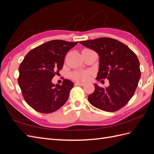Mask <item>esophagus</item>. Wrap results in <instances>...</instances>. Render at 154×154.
<instances>
[{"instance_id": "1", "label": "esophagus", "mask_w": 154, "mask_h": 154, "mask_svg": "<svg viewBox=\"0 0 154 154\" xmlns=\"http://www.w3.org/2000/svg\"><path fill=\"white\" fill-rule=\"evenodd\" d=\"M75 85H78V86H84L85 84V83H83V82H75Z\"/></svg>"}]
</instances>
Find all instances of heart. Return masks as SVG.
Masks as SVG:
<instances>
[{
  "label": "heart",
  "instance_id": "b5f03b06",
  "mask_svg": "<svg viewBox=\"0 0 154 154\" xmlns=\"http://www.w3.org/2000/svg\"><path fill=\"white\" fill-rule=\"evenodd\" d=\"M72 76L75 80L80 81H87L90 78V73L88 72H80L73 73Z\"/></svg>",
  "mask_w": 154,
  "mask_h": 154
}]
</instances>
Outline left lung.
Masks as SVG:
<instances>
[{
	"label": "left lung",
	"mask_w": 154,
	"mask_h": 154,
	"mask_svg": "<svg viewBox=\"0 0 154 154\" xmlns=\"http://www.w3.org/2000/svg\"><path fill=\"white\" fill-rule=\"evenodd\" d=\"M79 43L95 51L100 57L96 79L109 81L107 88L97 84L88 100L94 107L107 112H115L128 103L133 96L140 78V63L129 47L116 39L100 38Z\"/></svg>",
	"instance_id": "8db88e82"
}]
</instances>
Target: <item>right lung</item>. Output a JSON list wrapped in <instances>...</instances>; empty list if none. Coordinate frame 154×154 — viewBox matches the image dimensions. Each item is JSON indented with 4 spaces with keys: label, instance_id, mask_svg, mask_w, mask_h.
Masks as SVG:
<instances>
[{
    "label": "right lung",
    "instance_id": "1",
    "mask_svg": "<svg viewBox=\"0 0 154 154\" xmlns=\"http://www.w3.org/2000/svg\"><path fill=\"white\" fill-rule=\"evenodd\" d=\"M77 42L52 40L28 53L19 68L18 83L25 100L42 113L57 111L68 100L74 84L68 79L54 85L53 77L62 69L65 56Z\"/></svg>",
    "mask_w": 154,
    "mask_h": 154
}]
</instances>
